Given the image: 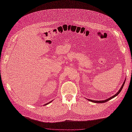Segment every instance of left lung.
<instances>
[{
  "label": "left lung",
  "instance_id": "left-lung-1",
  "mask_svg": "<svg viewBox=\"0 0 132 132\" xmlns=\"http://www.w3.org/2000/svg\"><path fill=\"white\" fill-rule=\"evenodd\" d=\"M125 80H126V79H125V80H124V82H123V85H122L121 88L119 89V90L118 91V92H117L116 94H115L114 95H113V96L110 97L109 98H108V99L105 100H104V101H93V100H89V99H87V100H88L89 101H90V102H94V103H105V102H107V101H110V100H111V99L114 98L115 97H116V96L118 95L119 94V93L121 92V90H122L123 87V86H124V84H125Z\"/></svg>",
  "mask_w": 132,
  "mask_h": 132
}]
</instances>
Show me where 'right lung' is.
<instances>
[{
  "label": "right lung",
  "instance_id": "right-lung-1",
  "mask_svg": "<svg viewBox=\"0 0 132 132\" xmlns=\"http://www.w3.org/2000/svg\"><path fill=\"white\" fill-rule=\"evenodd\" d=\"M51 102H52V101H51V102H49V103H47V104H45V105H47V104H50V103H51Z\"/></svg>",
  "mask_w": 132,
  "mask_h": 132
}]
</instances>
